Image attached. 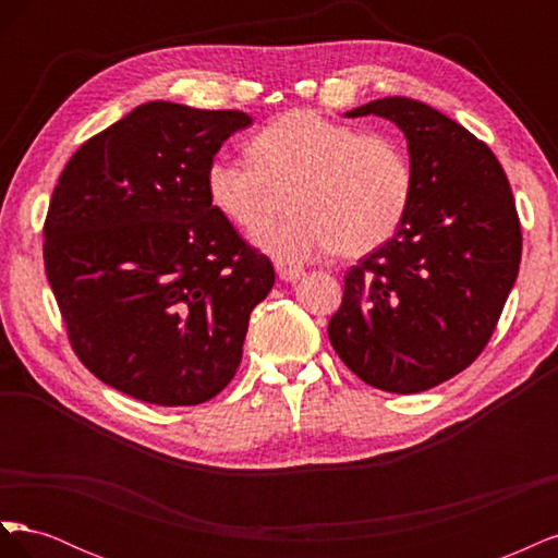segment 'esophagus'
Masks as SVG:
<instances>
[{"label": "esophagus", "mask_w": 558, "mask_h": 558, "mask_svg": "<svg viewBox=\"0 0 558 558\" xmlns=\"http://www.w3.org/2000/svg\"><path fill=\"white\" fill-rule=\"evenodd\" d=\"M277 275H279V279L281 281H286V283H291V281H298L300 277H302V269L300 267H291V265H277Z\"/></svg>", "instance_id": "esophagus-1"}]
</instances>
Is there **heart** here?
I'll use <instances>...</instances> for the list:
<instances>
[{
    "label": "heart",
    "instance_id": "heart-1",
    "mask_svg": "<svg viewBox=\"0 0 558 558\" xmlns=\"http://www.w3.org/2000/svg\"><path fill=\"white\" fill-rule=\"evenodd\" d=\"M251 156L214 158L207 195L218 214L251 230L289 187L294 214L253 230V244L283 263L335 248L344 258L373 253L398 232L414 197V167L398 140L316 111L275 118L253 137Z\"/></svg>",
    "mask_w": 558,
    "mask_h": 558
}]
</instances>
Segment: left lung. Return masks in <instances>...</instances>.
<instances>
[{
    "instance_id": "obj_1",
    "label": "left lung",
    "mask_w": 558,
    "mask_h": 558,
    "mask_svg": "<svg viewBox=\"0 0 558 558\" xmlns=\"http://www.w3.org/2000/svg\"><path fill=\"white\" fill-rule=\"evenodd\" d=\"M369 113L408 140L414 197L393 238L347 272L328 337L365 384L418 393L459 375L492 340L517 281L521 228L510 181L475 134L410 97L344 116Z\"/></svg>"
}]
</instances>
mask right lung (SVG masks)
Returning <instances> with one entry per match:
<instances>
[{
    "label": "right lung",
    "instance_id": "1",
    "mask_svg": "<svg viewBox=\"0 0 558 558\" xmlns=\"http://www.w3.org/2000/svg\"><path fill=\"white\" fill-rule=\"evenodd\" d=\"M244 111L146 102L83 144L44 223L72 349L116 391L179 408L221 393L275 267L211 205L205 172Z\"/></svg>",
    "mask_w": 558,
    "mask_h": 558
}]
</instances>
